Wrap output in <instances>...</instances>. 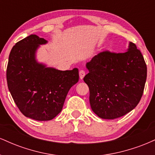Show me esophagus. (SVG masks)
<instances>
[{
	"label": "esophagus",
	"instance_id": "obj_1",
	"mask_svg": "<svg viewBox=\"0 0 155 155\" xmlns=\"http://www.w3.org/2000/svg\"><path fill=\"white\" fill-rule=\"evenodd\" d=\"M85 74H86V72H85V71L80 70V71H79V77H80V79H82L84 77Z\"/></svg>",
	"mask_w": 155,
	"mask_h": 155
}]
</instances>
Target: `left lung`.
<instances>
[{
	"label": "left lung",
	"instance_id": "1",
	"mask_svg": "<svg viewBox=\"0 0 155 155\" xmlns=\"http://www.w3.org/2000/svg\"><path fill=\"white\" fill-rule=\"evenodd\" d=\"M89 73L84 78L90 89V103L99 117L113 120L136 107L144 90L147 68L136 45L116 53L105 50L87 63Z\"/></svg>",
	"mask_w": 155,
	"mask_h": 155
}]
</instances>
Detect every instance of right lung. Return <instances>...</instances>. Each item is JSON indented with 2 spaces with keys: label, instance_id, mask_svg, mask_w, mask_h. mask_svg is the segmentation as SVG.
<instances>
[{
  "label": "right lung",
  "instance_id": "1",
  "mask_svg": "<svg viewBox=\"0 0 155 155\" xmlns=\"http://www.w3.org/2000/svg\"><path fill=\"white\" fill-rule=\"evenodd\" d=\"M47 42L36 35L19 41L12 49L6 69L8 90L19 111L38 121L52 120L62 111L79 78L78 68L63 71L35 61V50Z\"/></svg>",
  "mask_w": 155,
  "mask_h": 155
}]
</instances>
